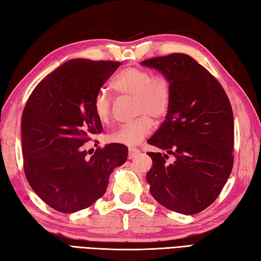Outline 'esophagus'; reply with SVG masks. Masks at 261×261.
Returning <instances> with one entry per match:
<instances>
[{"instance_id":"obj_1","label":"esophagus","mask_w":261,"mask_h":261,"mask_svg":"<svg viewBox=\"0 0 261 261\" xmlns=\"http://www.w3.org/2000/svg\"><path fill=\"white\" fill-rule=\"evenodd\" d=\"M138 154H140V150L137 148H129V153H127V157L129 159H134L136 158Z\"/></svg>"}]
</instances>
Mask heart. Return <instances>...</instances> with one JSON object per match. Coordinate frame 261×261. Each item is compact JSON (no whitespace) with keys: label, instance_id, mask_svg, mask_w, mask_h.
<instances>
[{"label":"heart","instance_id":"b5f03b06","mask_svg":"<svg viewBox=\"0 0 261 261\" xmlns=\"http://www.w3.org/2000/svg\"><path fill=\"white\" fill-rule=\"evenodd\" d=\"M112 88L121 96L131 97L134 115L138 116L130 123L122 124L111 132L108 140L119 145L134 147L152 131V119L162 120L168 113L171 103L170 82L166 76L152 75L140 67H126L114 77ZM95 116L107 123L112 115V101L105 91H99L93 101Z\"/></svg>","mask_w":261,"mask_h":261}]
</instances>
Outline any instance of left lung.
Masks as SVG:
<instances>
[{"label":"left lung","mask_w":261,"mask_h":261,"mask_svg":"<svg viewBox=\"0 0 261 261\" xmlns=\"http://www.w3.org/2000/svg\"><path fill=\"white\" fill-rule=\"evenodd\" d=\"M167 77L171 103L166 119L148 143L166 153L148 152L152 167L146 176L158 203L192 215L208 207L233 166V112L219 81L185 54L141 62ZM169 155L174 162L168 163Z\"/></svg>","instance_id":"left-lung-1"}]
</instances>
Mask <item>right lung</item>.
<instances>
[{
  "mask_svg": "<svg viewBox=\"0 0 261 261\" xmlns=\"http://www.w3.org/2000/svg\"><path fill=\"white\" fill-rule=\"evenodd\" d=\"M120 63L73 59L46 76L22 113L24 174L43 202L62 213L84 210L102 197L127 148L110 143L88 156L85 143L101 134L93 101Z\"/></svg>",
  "mask_w": 261,
  "mask_h": 261,
  "instance_id": "add662e5",
  "label": "right lung"
}]
</instances>
